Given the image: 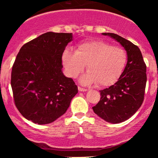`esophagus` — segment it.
<instances>
[{"instance_id":"esophagus-1","label":"esophagus","mask_w":158,"mask_h":158,"mask_svg":"<svg viewBox=\"0 0 158 158\" xmlns=\"http://www.w3.org/2000/svg\"><path fill=\"white\" fill-rule=\"evenodd\" d=\"M78 90L81 92H85V91H87V89H86V88H81V87H80V86H78Z\"/></svg>"}]
</instances>
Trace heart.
Wrapping results in <instances>:
<instances>
[{"label": "heart", "instance_id": "1", "mask_svg": "<svg viewBox=\"0 0 158 158\" xmlns=\"http://www.w3.org/2000/svg\"><path fill=\"white\" fill-rule=\"evenodd\" d=\"M62 61L71 78L78 76L86 64L88 73L81 77V83H97L100 87H107L119 78L126 64L127 54L120 47L111 46L102 40H90L77 45L75 52L65 49Z\"/></svg>", "mask_w": 158, "mask_h": 158}]
</instances>
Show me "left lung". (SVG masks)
<instances>
[{
  "instance_id": "8db88e82",
  "label": "left lung",
  "mask_w": 158,
  "mask_h": 158,
  "mask_svg": "<svg viewBox=\"0 0 158 158\" xmlns=\"http://www.w3.org/2000/svg\"><path fill=\"white\" fill-rule=\"evenodd\" d=\"M102 34L114 39L124 47L127 62L118 81L100 90L101 99L93 110L106 122L118 124L132 116L142 104L147 83L146 64L139 47L130 41L114 33Z\"/></svg>"
}]
</instances>
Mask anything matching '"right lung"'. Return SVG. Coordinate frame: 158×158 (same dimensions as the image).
Here are the masks:
<instances>
[{
	"label": "right lung",
	"instance_id": "add662e5",
	"mask_svg": "<svg viewBox=\"0 0 158 158\" xmlns=\"http://www.w3.org/2000/svg\"><path fill=\"white\" fill-rule=\"evenodd\" d=\"M72 33L47 32L26 43L11 72L14 102L23 117L47 124L65 113L77 87L62 73V55Z\"/></svg>",
	"mask_w": 158,
	"mask_h": 158
}]
</instances>
